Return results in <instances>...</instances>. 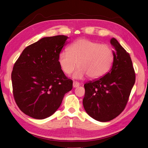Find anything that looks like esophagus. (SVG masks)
Wrapping results in <instances>:
<instances>
[{
	"instance_id": "esophagus-1",
	"label": "esophagus",
	"mask_w": 148,
	"mask_h": 148,
	"mask_svg": "<svg viewBox=\"0 0 148 148\" xmlns=\"http://www.w3.org/2000/svg\"><path fill=\"white\" fill-rule=\"evenodd\" d=\"M80 85V84L79 83V82H76V81H74V82H73V87H78Z\"/></svg>"
}]
</instances>
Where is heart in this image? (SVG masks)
Here are the masks:
<instances>
[{"mask_svg":"<svg viewBox=\"0 0 148 148\" xmlns=\"http://www.w3.org/2000/svg\"><path fill=\"white\" fill-rule=\"evenodd\" d=\"M113 61L114 53L109 46L86 38L77 40L68 47V51L61 52L58 57L62 71L67 75L71 74L77 64L74 77L78 79L87 75L91 79L104 76Z\"/></svg>","mask_w":148,"mask_h":148,"instance_id":"1","label":"heart"}]
</instances>
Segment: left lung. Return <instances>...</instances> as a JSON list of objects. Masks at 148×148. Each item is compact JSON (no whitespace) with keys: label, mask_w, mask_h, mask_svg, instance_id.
Returning a JSON list of instances; mask_svg holds the SVG:
<instances>
[{"label":"left lung","mask_w":148,"mask_h":148,"mask_svg":"<svg viewBox=\"0 0 148 148\" xmlns=\"http://www.w3.org/2000/svg\"><path fill=\"white\" fill-rule=\"evenodd\" d=\"M110 44L114 50L112 69L104 76L84 84V109L102 122L116 118L123 111L136 80L129 53L116 38Z\"/></svg>","instance_id":"1"}]
</instances>
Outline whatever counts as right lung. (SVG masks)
Instances as JSON below:
<instances>
[{"label":"right lung","mask_w":148,"mask_h":148,"mask_svg":"<svg viewBox=\"0 0 148 148\" xmlns=\"http://www.w3.org/2000/svg\"><path fill=\"white\" fill-rule=\"evenodd\" d=\"M69 37H45L27 46L12 72L13 95L19 108L27 116L43 119L61 106L72 80L60 66L59 55Z\"/></svg>","instance_id":"right-lung-1"}]
</instances>
